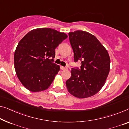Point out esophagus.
<instances>
[{"mask_svg": "<svg viewBox=\"0 0 129 129\" xmlns=\"http://www.w3.org/2000/svg\"><path fill=\"white\" fill-rule=\"evenodd\" d=\"M60 68H61V70H67V67H64L61 66Z\"/></svg>", "mask_w": 129, "mask_h": 129, "instance_id": "1", "label": "esophagus"}]
</instances>
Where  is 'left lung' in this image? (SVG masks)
<instances>
[{
    "instance_id": "obj_1",
    "label": "left lung",
    "mask_w": 129,
    "mask_h": 129,
    "mask_svg": "<svg viewBox=\"0 0 129 129\" xmlns=\"http://www.w3.org/2000/svg\"><path fill=\"white\" fill-rule=\"evenodd\" d=\"M69 38L75 62L80 61V68H72L66 81L68 91L79 99L95 95L105 83L110 70V58L106 49L89 32H70Z\"/></svg>"
}]
</instances>
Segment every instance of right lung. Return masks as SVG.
Here are the masks:
<instances>
[{"instance_id":"obj_1","label":"right lung","mask_w":129,"mask_h":129,"mask_svg":"<svg viewBox=\"0 0 129 129\" xmlns=\"http://www.w3.org/2000/svg\"><path fill=\"white\" fill-rule=\"evenodd\" d=\"M68 36L51 28L30 30L19 42L14 53L15 72L29 91L47 89L60 70L53 62L55 49Z\"/></svg>"}]
</instances>
